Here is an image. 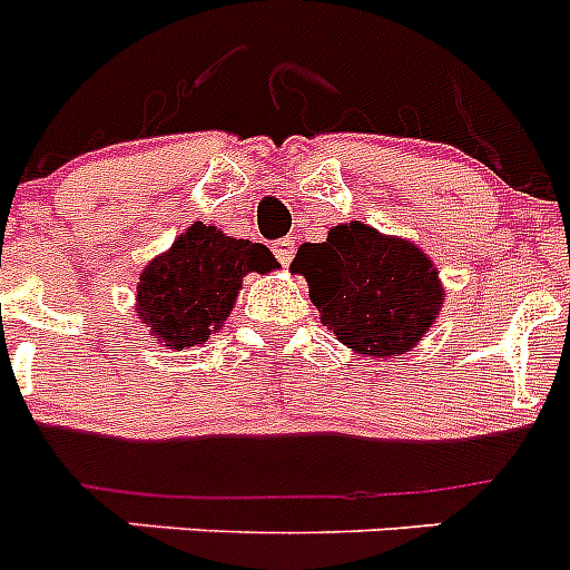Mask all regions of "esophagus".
Segmentation results:
<instances>
[{"mask_svg": "<svg viewBox=\"0 0 570 570\" xmlns=\"http://www.w3.org/2000/svg\"><path fill=\"white\" fill-rule=\"evenodd\" d=\"M271 250H274L276 262H279L282 268H288L291 259H294V239H291V236H285V239H276L274 248Z\"/></svg>", "mask_w": 570, "mask_h": 570, "instance_id": "esophagus-1", "label": "esophagus"}]
</instances>
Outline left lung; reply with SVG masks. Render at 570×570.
<instances>
[{
	"mask_svg": "<svg viewBox=\"0 0 570 570\" xmlns=\"http://www.w3.org/2000/svg\"><path fill=\"white\" fill-rule=\"evenodd\" d=\"M291 271L308 279L322 325L362 354H402L422 340L442 308L431 259L411 242L362 223L336 225L320 245L305 242Z\"/></svg>",
	"mask_w": 570,
	"mask_h": 570,
	"instance_id": "1",
	"label": "left lung"
}]
</instances>
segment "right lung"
<instances>
[{"instance_id":"1","label":"right lung","mask_w":570,"mask_h":570,"mask_svg":"<svg viewBox=\"0 0 570 570\" xmlns=\"http://www.w3.org/2000/svg\"><path fill=\"white\" fill-rule=\"evenodd\" d=\"M276 259L262 242L230 239L196 223L168 254L145 268L136 291V316L168 347L203 345L223 328L248 271L268 274Z\"/></svg>"}]
</instances>
